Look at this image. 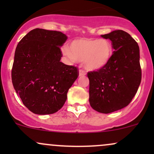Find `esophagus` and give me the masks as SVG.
I'll use <instances>...</instances> for the list:
<instances>
[{
    "mask_svg": "<svg viewBox=\"0 0 154 154\" xmlns=\"http://www.w3.org/2000/svg\"><path fill=\"white\" fill-rule=\"evenodd\" d=\"M85 75V72L83 71V70L80 69L79 71V77H82V76Z\"/></svg>",
    "mask_w": 154,
    "mask_h": 154,
    "instance_id": "34e87169",
    "label": "esophagus"
}]
</instances>
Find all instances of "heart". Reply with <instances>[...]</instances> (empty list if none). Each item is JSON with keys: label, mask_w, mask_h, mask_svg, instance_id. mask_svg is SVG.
<instances>
[{"label": "heart", "mask_w": 154, "mask_h": 154, "mask_svg": "<svg viewBox=\"0 0 154 154\" xmlns=\"http://www.w3.org/2000/svg\"><path fill=\"white\" fill-rule=\"evenodd\" d=\"M62 53L73 62H83L88 71L95 72L108 66L112 59L114 49L107 39L81 38L72 40L69 48H63Z\"/></svg>", "instance_id": "heart-1"}]
</instances>
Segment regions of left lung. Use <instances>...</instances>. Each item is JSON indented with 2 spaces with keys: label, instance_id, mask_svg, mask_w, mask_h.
Returning a JSON list of instances; mask_svg holds the SVG:
<instances>
[{
  "label": "left lung",
  "instance_id": "1",
  "mask_svg": "<svg viewBox=\"0 0 154 154\" xmlns=\"http://www.w3.org/2000/svg\"><path fill=\"white\" fill-rule=\"evenodd\" d=\"M101 37L111 40L114 51L107 66L88 73L89 102L94 110L109 114L126 107L137 93L141 82L140 49L135 40L123 30Z\"/></svg>",
  "mask_w": 154,
  "mask_h": 154
}]
</instances>
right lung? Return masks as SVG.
Returning <instances> with one entry per match:
<instances>
[{"mask_svg":"<svg viewBox=\"0 0 154 154\" xmlns=\"http://www.w3.org/2000/svg\"><path fill=\"white\" fill-rule=\"evenodd\" d=\"M66 40V35L61 32L36 28L17 45L12 83L24 105L34 114L57 112L78 77L77 67L60 61V47Z\"/></svg>","mask_w":154,"mask_h":154,"instance_id":"obj_1","label":"right lung"}]
</instances>
